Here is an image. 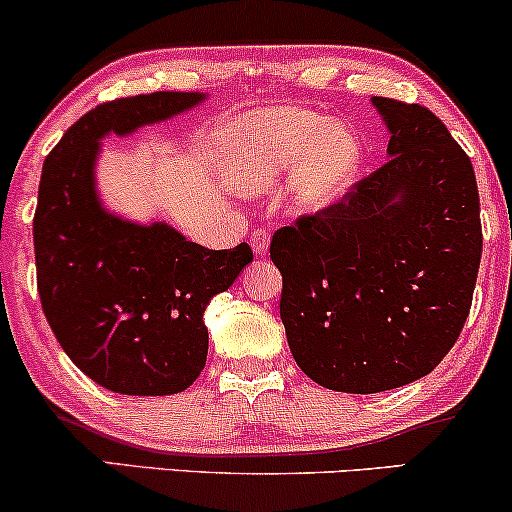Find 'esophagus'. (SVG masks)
<instances>
[{"mask_svg":"<svg viewBox=\"0 0 512 512\" xmlns=\"http://www.w3.org/2000/svg\"><path fill=\"white\" fill-rule=\"evenodd\" d=\"M250 245H252V250L264 255V252L269 250V231H267V228H255V231H252V236H250Z\"/></svg>","mask_w":512,"mask_h":512,"instance_id":"34e87169","label":"esophagus"}]
</instances>
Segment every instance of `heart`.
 <instances>
[{"label":"heart","mask_w":512,"mask_h":512,"mask_svg":"<svg viewBox=\"0 0 512 512\" xmlns=\"http://www.w3.org/2000/svg\"><path fill=\"white\" fill-rule=\"evenodd\" d=\"M221 144L252 187H272L296 175L293 197L310 211L344 195L361 158L354 129L293 105L238 115L223 129Z\"/></svg>","instance_id":"b5f03b06"}]
</instances>
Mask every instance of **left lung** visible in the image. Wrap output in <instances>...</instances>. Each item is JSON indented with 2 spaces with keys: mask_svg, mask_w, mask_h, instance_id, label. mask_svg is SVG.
<instances>
[{
  "mask_svg": "<svg viewBox=\"0 0 512 512\" xmlns=\"http://www.w3.org/2000/svg\"><path fill=\"white\" fill-rule=\"evenodd\" d=\"M390 158L339 202L279 228V313L317 385L373 395L424 378L460 337L481 262L469 156L419 103L375 96Z\"/></svg>",
  "mask_w": 512,
  "mask_h": 512,
  "instance_id": "8db88e82",
  "label": "left lung"
}]
</instances>
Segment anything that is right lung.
<instances>
[{
	"label": "right lung",
	"mask_w": 512,
	"mask_h": 512,
	"mask_svg": "<svg viewBox=\"0 0 512 512\" xmlns=\"http://www.w3.org/2000/svg\"><path fill=\"white\" fill-rule=\"evenodd\" d=\"M202 98L158 91L101 103L43 163L33 216L43 313L74 366L120 395H175L195 383L209 351L204 310L252 262L248 243L202 248L166 223L117 219L96 197L105 134L168 120Z\"/></svg>",
	"instance_id": "1"
}]
</instances>
